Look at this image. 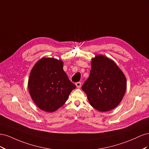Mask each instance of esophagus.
Returning <instances> with one entry per match:
<instances>
[{
	"label": "esophagus",
	"mask_w": 149,
	"mask_h": 149,
	"mask_svg": "<svg viewBox=\"0 0 149 149\" xmlns=\"http://www.w3.org/2000/svg\"><path fill=\"white\" fill-rule=\"evenodd\" d=\"M76 87H77L78 88H81V82L76 83Z\"/></svg>",
	"instance_id": "1"
}]
</instances>
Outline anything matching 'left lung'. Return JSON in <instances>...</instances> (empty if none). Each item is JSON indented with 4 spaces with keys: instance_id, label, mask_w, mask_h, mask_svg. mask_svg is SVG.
Here are the masks:
<instances>
[{
    "instance_id": "8db88e82",
    "label": "left lung",
    "mask_w": 149,
    "mask_h": 149,
    "mask_svg": "<svg viewBox=\"0 0 149 149\" xmlns=\"http://www.w3.org/2000/svg\"><path fill=\"white\" fill-rule=\"evenodd\" d=\"M124 73L109 58L97 55L92 59L89 78L82 86L94 109L109 111L118 106L126 90Z\"/></svg>"
}]
</instances>
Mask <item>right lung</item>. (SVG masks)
<instances>
[{
	"mask_svg": "<svg viewBox=\"0 0 149 149\" xmlns=\"http://www.w3.org/2000/svg\"><path fill=\"white\" fill-rule=\"evenodd\" d=\"M63 63L43 58L35 65L29 79V93L40 109L52 112L66 102L76 86L63 69Z\"/></svg>",
	"mask_w": 149,
	"mask_h": 149,
	"instance_id": "add662e5",
	"label": "right lung"
}]
</instances>
